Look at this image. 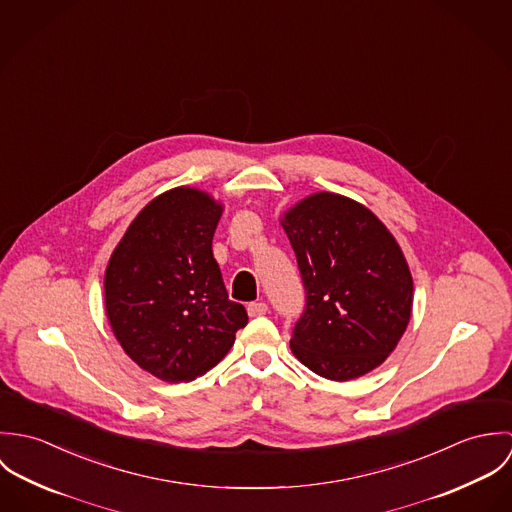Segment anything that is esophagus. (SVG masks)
<instances>
[{"instance_id": "34e87169", "label": "esophagus", "mask_w": 512, "mask_h": 512, "mask_svg": "<svg viewBox=\"0 0 512 512\" xmlns=\"http://www.w3.org/2000/svg\"><path fill=\"white\" fill-rule=\"evenodd\" d=\"M246 309H248L250 317H260V315L268 313V305L264 301H252V303H248Z\"/></svg>"}]
</instances>
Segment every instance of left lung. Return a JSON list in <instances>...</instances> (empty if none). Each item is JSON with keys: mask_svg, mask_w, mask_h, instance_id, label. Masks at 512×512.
<instances>
[{"mask_svg": "<svg viewBox=\"0 0 512 512\" xmlns=\"http://www.w3.org/2000/svg\"><path fill=\"white\" fill-rule=\"evenodd\" d=\"M305 290L293 355L329 380H351L384 363L412 313L404 254L366 207L335 195L303 199L282 220Z\"/></svg>", "mask_w": 512, "mask_h": 512, "instance_id": "1", "label": "left lung"}]
</instances>
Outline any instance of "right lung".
Instances as JSON below:
<instances>
[{
  "instance_id": "obj_1",
  "label": "right lung",
  "mask_w": 512,
  "mask_h": 512,
  "mask_svg": "<svg viewBox=\"0 0 512 512\" xmlns=\"http://www.w3.org/2000/svg\"><path fill=\"white\" fill-rule=\"evenodd\" d=\"M222 207L179 187L153 199L116 246L104 276L106 313L122 349L153 376L193 380L222 361L248 323L213 256Z\"/></svg>"
}]
</instances>
